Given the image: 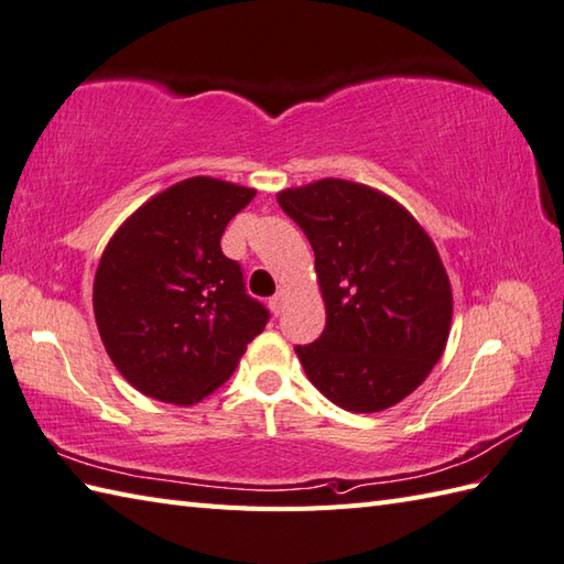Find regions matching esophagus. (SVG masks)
Listing matches in <instances>:
<instances>
[{"label": "esophagus", "instance_id": "obj_1", "mask_svg": "<svg viewBox=\"0 0 564 564\" xmlns=\"http://www.w3.org/2000/svg\"><path fill=\"white\" fill-rule=\"evenodd\" d=\"M269 305H271V310H273V315H281L283 307H285V291L275 293V295L271 297V301H269Z\"/></svg>", "mask_w": 564, "mask_h": 564}]
</instances>
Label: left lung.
Returning a JSON list of instances; mask_svg holds the SVG:
<instances>
[{
    "label": "left lung",
    "instance_id": "left-lung-1",
    "mask_svg": "<svg viewBox=\"0 0 564 564\" xmlns=\"http://www.w3.org/2000/svg\"><path fill=\"white\" fill-rule=\"evenodd\" d=\"M275 198L313 245L327 307L319 339L295 346L310 382L349 412L398 404L448 341L453 295L434 242L398 200L346 178Z\"/></svg>",
    "mask_w": 564,
    "mask_h": 564
}]
</instances>
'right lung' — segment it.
<instances>
[{"mask_svg":"<svg viewBox=\"0 0 564 564\" xmlns=\"http://www.w3.org/2000/svg\"><path fill=\"white\" fill-rule=\"evenodd\" d=\"M257 191L210 176L184 178L130 215L94 275V317L130 386L194 404L232 376L269 310L245 291L220 237Z\"/></svg>","mask_w":564,"mask_h":564,"instance_id":"right-lung-1","label":"right lung"}]
</instances>
